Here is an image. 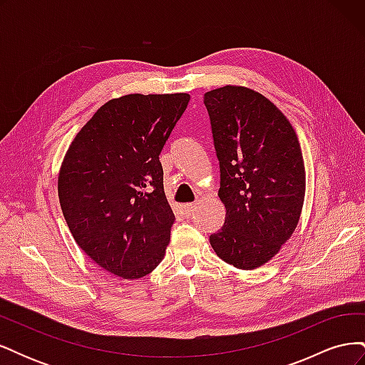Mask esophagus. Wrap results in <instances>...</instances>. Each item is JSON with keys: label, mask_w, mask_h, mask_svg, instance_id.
I'll list each match as a JSON object with an SVG mask.
<instances>
[{"label": "esophagus", "mask_w": 365, "mask_h": 365, "mask_svg": "<svg viewBox=\"0 0 365 365\" xmlns=\"http://www.w3.org/2000/svg\"><path fill=\"white\" fill-rule=\"evenodd\" d=\"M195 208H196V204H184L182 212H184L185 216H192L193 212H195Z\"/></svg>", "instance_id": "1"}]
</instances>
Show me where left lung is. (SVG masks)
I'll return each mask as SVG.
<instances>
[{
  "mask_svg": "<svg viewBox=\"0 0 365 365\" xmlns=\"http://www.w3.org/2000/svg\"><path fill=\"white\" fill-rule=\"evenodd\" d=\"M220 165L225 222L210 236L217 257L239 269L267 264L302 216L306 170L297 134L263 94L225 85L204 94Z\"/></svg>",
  "mask_w": 365,
  "mask_h": 365,
  "instance_id": "obj_1",
  "label": "left lung"
}]
</instances>
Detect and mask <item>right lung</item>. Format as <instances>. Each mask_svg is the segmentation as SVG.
<instances>
[{"instance_id":"add662e5","label":"right lung","mask_w":365,"mask_h":365,"mask_svg":"<svg viewBox=\"0 0 365 365\" xmlns=\"http://www.w3.org/2000/svg\"><path fill=\"white\" fill-rule=\"evenodd\" d=\"M187 93L126 94L77 132L58 176L71 235L98 267L141 279L164 257L175 220L160 153L189 105Z\"/></svg>"}]
</instances>
